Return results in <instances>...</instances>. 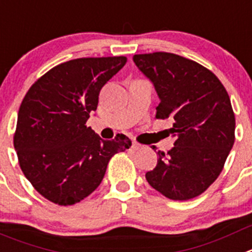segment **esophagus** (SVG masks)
<instances>
[{
  "mask_svg": "<svg viewBox=\"0 0 252 252\" xmlns=\"http://www.w3.org/2000/svg\"><path fill=\"white\" fill-rule=\"evenodd\" d=\"M131 149H132L133 151H137V150L142 149V146H141V145H140V144H137V142L133 141L132 145H131Z\"/></svg>",
  "mask_w": 252,
  "mask_h": 252,
  "instance_id": "esophagus-1",
  "label": "esophagus"
}]
</instances>
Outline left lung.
<instances>
[{
    "mask_svg": "<svg viewBox=\"0 0 252 252\" xmlns=\"http://www.w3.org/2000/svg\"><path fill=\"white\" fill-rule=\"evenodd\" d=\"M133 62L158 92L156 119H171L170 151H158L146 172L155 190L185 201L201 195L222 171L235 142V115L223 85L192 60L168 52L135 55ZM154 149V147H152Z\"/></svg>",
    "mask_w": 252,
    "mask_h": 252,
    "instance_id": "8db88e82",
    "label": "left lung"
}]
</instances>
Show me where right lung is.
I'll use <instances>...</instances> for the list:
<instances>
[{
    "mask_svg": "<svg viewBox=\"0 0 252 252\" xmlns=\"http://www.w3.org/2000/svg\"><path fill=\"white\" fill-rule=\"evenodd\" d=\"M126 61L115 56L63 62L22 100L13 146L26 179L48 201L68 206L84 200L98 188L110 158L131 146L122 133L105 141L86 126L101 89Z\"/></svg>",
    "mask_w": 252,
    "mask_h": 252,
    "instance_id": "1",
    "label": "right lung"
}]
</instances>
